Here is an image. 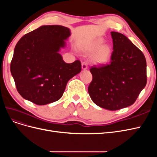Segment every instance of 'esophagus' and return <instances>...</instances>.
<instances>
[{"label":"esophagus","instance_id":"34e87169","mask_svg":"<svg viewBox=\"0 0 157 157\" xmlns=\"http://www.w3.org/2000/svg\"><path fill=\"white\" fill-rule=\"evenodd\" d=\"M82 69L83 70H86L88 69V64L86 62H82Z\"/></svg>","mask_w":157,"mask_h":157}]
</instances>
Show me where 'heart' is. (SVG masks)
<instances>
[{"instance_id": "1", "label": "heart", "mask_w": 157, "mask_h": 157, "mask_svg": "<svg viewBox=\"0 0 157 157\" xmlns=\"http://www.w3.org/2000/svg\"><path fill=\"white\" fill-rule=\"evenodd\" d=\"M102 39H97L90 45L88 51L95 54L94 56V61L97 64L106 63L109 61L111 54V48L108 45H103Z\"/></svg>"}]
</instances>
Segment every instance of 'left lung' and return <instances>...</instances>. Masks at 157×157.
Listing matches in <instances>:
<instances>
[{"instance_id": "left-lung-1", "label": "left lung", "mask_w": 157, "mask_h": 157, "mask_svg": "<svg viewBox=\"0 0 157 157\" xmlns=\"http://www.w3.org/2000/svg\"><path fill=\"white\" fill-rule=\"evenodd\" d=\"M113 52L110 63L92 66L88 93L93 102L110 111L132 105L147 84L146 59L129 39L111 32Z\"/></svg>"}]
</instances>
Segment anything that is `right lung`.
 <instances>
[{
	"label": "right lung",
	"instance_id": "obj_1",
	"mask_svg": "<svg viewBox=\"0 0 157 157\" xmlns=\"http://www.w3.org/2000/svg\"><path fill=\"white\" fill-rule=\"evenodd\" d=\"M70 36L67 27L43 25L17 42L10 71L23 98L39 105L58 101L67 82L81 71L80 61L67 63L59 54Z\"/></svg>",
	"mask_w": 157,
	"mask_h": 157
}]
</instances>
